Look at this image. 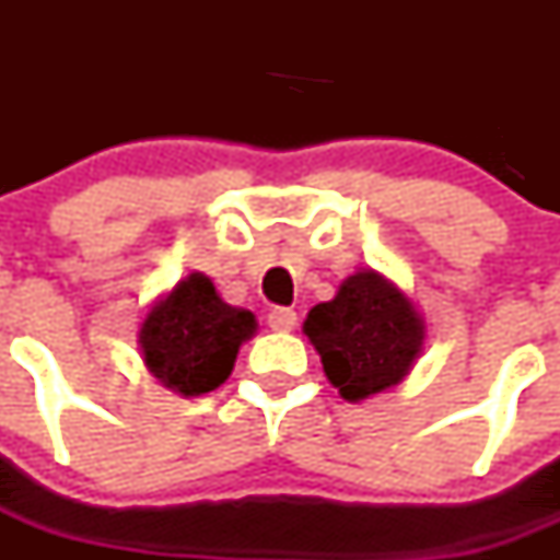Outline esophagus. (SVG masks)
<instances>
[{"mask_svg": "<svg viewBox=\"0 0 560 560\" xmlns=\"http://www.w3.org/2000/svg\"><path fill=\"white\" fill-rule=\"evenodd\" d=\"M296 311L294 308H271L269 311V328L271 330H294Z\"/></svg>", "mask_w": 560, "mask_h": 560, "instance_id": "obj_1", "label": "esophagus"}]
</instances>
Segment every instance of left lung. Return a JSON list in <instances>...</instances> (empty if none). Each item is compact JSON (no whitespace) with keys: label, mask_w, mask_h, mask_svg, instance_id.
Listing matches in <instances>:
<instances>
[{"label":"left lung","mask_w":560,"mask_h":560,"mask_svg":"<svg viewBox=\"0 0 560 560\" xmlns=\"http://www.w3.org/2000/svg\"><path fill=\"white\" fill-rule=\"evenodd\" d=\"M303 330L330 384L353 404L400 384L427 336L412 300L373 269L350 275L330 303L314 305Z\"/></svg>","instance_id":"8db88e82"}]
</instances>
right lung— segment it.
<instances>
[{"label":"right lung","mask_w":560,"mask_h":560,"mask_svg":"<svg viewBox=\"0 0 560 560\" xmlns=\"http://www.w3.org/2000/svg\"><path fill=\"white\" fill-rule=\"evenodd\" d=\"M255 330L252 311L226 305L210 277L192 271L151 305L137 341L148 373L190 398L230 378L237 350Z\"/></svg>","instance_id":"obj_1"}]
</instances>
